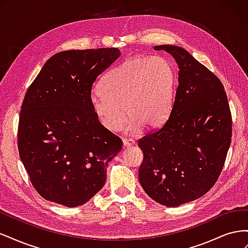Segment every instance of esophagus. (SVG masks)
Here are the masks:
<instances>
[{"label":"esophagus","instance_id":"obj_1","mask_svg":"<svg viewBox=\"0 0 248 248\" xmlns=\"http://www.w3.org/2000/svg\"><path fill=\"white\" fill-rule=\"evenodd\" d=\"M134 145V140L130 139H123V147L124 148H128Z\"/></svg>","mask_w":248,"mask_h":248}]
</instances>
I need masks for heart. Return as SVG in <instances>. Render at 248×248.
Here are the masks:
<instances>
[{
    "mask_svg": "<svg viewBox=\"0 0 248 248\" xmlns=\"http://www.w3.org/2000/svg\"><path fill=\"white\" fill-rule=\"evenodd\" d=\"M174 65L162 56L137 57L109 70L101 79L99 94L91 106L100 124L118 131L130 116L125 130L138 132L142 126L153 128L167 118L176 90Z\"/></svg>",
    "mask_w": 248,
    "mask_h": 248,
    "instance_id": "obj_1",
    "label": "heart"
}]
</instances>
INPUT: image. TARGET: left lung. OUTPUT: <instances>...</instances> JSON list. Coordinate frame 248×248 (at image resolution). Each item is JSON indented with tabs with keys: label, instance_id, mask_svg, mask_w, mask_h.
Segmentation results:
<instances>
[{
	"label": "left lung",
	"instance_id": "obj_1",
	"mask_svg": "<svg viewBox=\"0 0 248 248\" xmlns=\"http://www.w3.org/2000/svg\"><path fill=\"white\" fill-rule=\"evenodd\" d=\"M179 67L170 117L139 140L144 160L140 183L148 196L178 207L204 196L218 179L232 138V117L221 81L188 51L156 46Z\"/></svg>",
	"mask_w": 248,
	"mask_h": 248
}]
</instances>
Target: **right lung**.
<instances>
[{
    "mask_svg": "<svg viewBox=\"0 0 248 248\" xmlns=\"http://www.w3.org/2000/svg\"><path fill=\"white\" fill-rule=\"evenodd\" d=\"M121 56L118 48L58 52L43 65L22 102L18 152L35 189L65 207L86 204L107 181L122 140L91 106L94 81Z\"/></svg>",
    "mask_w": 248,
    "mask_h": 248,
    "instance_id": "add662e5",
    "label": "right lung"
}]
</instances>
